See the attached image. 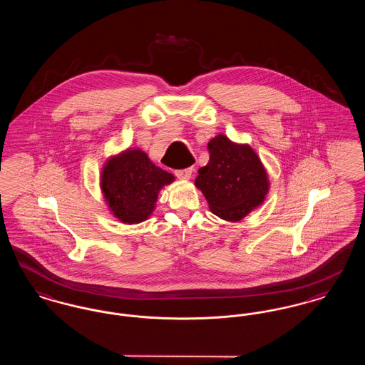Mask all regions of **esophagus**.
<instances>
[{
	"instance_id": "esophagus-1",
	"label": "esophagus",
	"mask_w": 365,
	"mask_h": 365,
	"mask_svg": "<svg viewBox=\"0 0 365 365\" xmlns=\"http://www.w3.org/2000/svg\"><path fill=\"white\" fill-rule=\"evenodd\" d=\"M192 174V168H186V170H178L175 171V175L178 179H182V180H189Z\"/></svg>"
}]
</instances>
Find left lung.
<instances>
[{
	"mask_svg": "<svg viewBox=\"0 0 365 365\" xmlns=\"http://www.w3.org/2000/svg\"><path fill=\"white\" fill-rule=\"evenodd\" d=\"M208 149V164L198 170L194 185L216 216L240 222L264 202L269 190L267 170L250 145L223 134L210 139Z\"/></svg>",
	"mask_w": 365,
	"mask_h": 365,
	"instance_id": "left-lung-1",
	"label": "left lung"
}]
</instances>
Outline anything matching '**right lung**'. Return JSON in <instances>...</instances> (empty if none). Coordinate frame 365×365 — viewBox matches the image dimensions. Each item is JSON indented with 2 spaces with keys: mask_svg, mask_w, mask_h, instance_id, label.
Returning <instances> with one entry per match:
<instances>
[{
  "mask_svg": "<svg viewBox=\"0 0 365 365\" xmlns=\"http://www.w3.org/2000/svg\"><path fill=\"white\" fill-rule=\"evenodd\" d=\"M174 180L143 150L128 148L105 161L100 187L110 213L124 225H137L150 217L158 192Z\"/></svg>",
  "mask_w": 365,
  "mask_h": 365,
  "instance_id": "right-lung-1",
  "label": "right lung"
}]
</instances>
